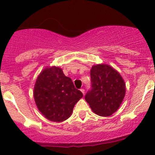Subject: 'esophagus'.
I'll use <instances>...</instances> for the list:
<instances>
[{"instance_id": "1", "label": "esophagus", "mask_w": 155, "mask_h": 155, "mask_svg": "<svg viewBox=\"0 0 155 155\" xmlns=\"http://www.w3.org/2000/svg\"><path fill=\"white\" fill-rule=\"evenodd\" d=\"M80 91H81V92H82L83 94H84V89H80Z\"/></svg>"}]
</instances>
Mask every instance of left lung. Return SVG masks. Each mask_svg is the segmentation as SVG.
Segmentation results:
<instances>
[{"label": "left lung", "instance_id": "8db88e82", "mask_svg": "<svg viewBox=\"0 0 155 155\" xmlns=\"http://www.w3.org/2000/svg\"><path fill=\"white\" fill-rule=\"evenodd\" d=\"M92 89L85 100L97 115L107 117L118 110L126 94V84L120 74L110 65H94L90 71Z\"/></svg>", "mask_w": 155, "mask_h": 155}]
</instances>
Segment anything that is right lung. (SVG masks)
<instances>
[{
  "label": "right lung",
  "mask_w": 155,
  "mask_h": 155,
  "mask_svg": "<svg viewBox=\"0 0 155 155\" xmlns=\"http://www.w3.org/2000/svg\"><path fill=\"white\" fill-rule=\"evenodd\" d=\"M82 97L71 79L65 76L59 67H46L35 84L37 107L45 118L53 122H62L69 118L74 105Z\"/></svg>",
  "instance_id": "1"
}]
</instances>
